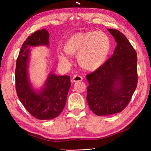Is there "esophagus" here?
Listing matches in <instances>:
<instances>
[{
  "label": "esophagus",
  "mask_w": 151,
  "mask_h": 151,
  "mask_svg": "<svg viewBox=\"0 0 151 151\" xmlns=\"http://www.w3.org/2000/svg\"><path fill=\"white\" fill-rule=\"evenodd\" d=\"M83 80V77L80 76L76 75V76H74V77H73L72 81V82H77V81H82Z\"/></svg>",
  "instance_id": "obj_1"
}]
</instances>
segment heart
I'll return each mask as SVG.
<instances>
[{
    "mask_svg": "<svg viewBox=\"0 0 151 151\" xmlns=\"http://www.w3.org/2000/svg\"><path fill=\"white\" fill-rule=\"evenodd\" d=\"M110 47L108 35L103 31L81 32L72 36L65 43L64 50L68 54H77L81 66L93 70L101 67L106 60ZM58 58L62 64L68 65L70 60L67 55L58 51Z\"/></svg>",
    "mask_w": 151,
    "mask_h": 151,
    "instance_id": "obj_1",
    "label": "heart"
}]
</instances>
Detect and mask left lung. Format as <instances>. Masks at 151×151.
<instances>
[{
  "mask_svg": "<svg viewBox=\"0 0 151 151\" xmlns=\"http://www.w3.org/2000/svg\"><path fill=\"white\" fill-rule=\"evenodd\" d=\"M117 43L111 58L97 70L86 76L89 82L87 101L98 116L120 113L129 103L138 81L137 57L126 36L108 29Z\"/></svg>",
  "mask_w": 151,
  "mask_h": 151,
  "instance_id": "8db88e82",
  "label": "left lung"
}]
</instances>
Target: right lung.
<instances>
[{"instance_id": "obj_1", "label": "right lung", "mask_w": 151, "mask_h": 151, "mask_svg": "<svg viewBox=\"0 0 151 151\" xmlns=\"http://www.w3.org/2000/svg\"><path fill=\"white\" fill-rule=\"evenodd\" d=\"M49 33L45 29L35 32L22 45L16 60L15 71L17 96L26 109L39 120H51L57 117L63 108L71 83L70 77L50 74L40 91L32 86L28 75L29 47H49Z\"/></svg>"}]
</instances>
